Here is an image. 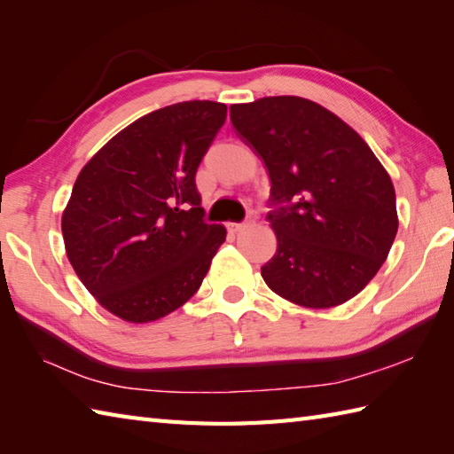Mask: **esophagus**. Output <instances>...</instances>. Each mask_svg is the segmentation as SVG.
<instances>
[{
	"label": "esophagus",
	"mask_w": 454,
	"mask_h": 454,
	"mask_svg": "<svg viewBox=\"0 0 454 454\" xmlns=\"http://www.w3.org/2000/svg\"><path fill=\"white\" fill-rule=\"evenodd\" d=\"M247 226H252V220L249 222H239V224H228V230H232V232H242Z\"/></svg>",
	"instance_id": "obj_1"
}]
</instances>
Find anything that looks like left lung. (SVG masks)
Returning a JSON list of instances; mask_svg holds the SVG:
<instances>
[{
	"mask_svg": "<svg viewBox=\"0 0 454 454\" xmlns=\"http://www.w3.org/2000/svg\"><path fill=\"white\" fill-rule=\"evenodd\" d=\"M230 121L271 179L273 293L304 308L340 306L372 281L398 232L392 179L337 114L294 95L230 105Z\"/></svg>",
	"mask_w": 454,
	"mask_h": 454,
	"instance_id": "8db88e82",
	"label": "left lung"
}]
</instances>
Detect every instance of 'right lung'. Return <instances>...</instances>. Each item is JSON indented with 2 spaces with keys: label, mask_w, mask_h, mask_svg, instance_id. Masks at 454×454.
Wrapping results in <instances>:
<instances>
[{
  "label": "right lung",
  "mask_w": 454,
  "mask_h": 454,
  "mask_svg": "<svg viewBox=\"0 0 454 454\" xmlns=\"http://www.w3.org/2000/svg\"><path fill=\"white\" fill-rule=\"evenodd\" d=\"M226 105L144 114L82 168L62 212L66 255L105 310L150 324L199 291L226 228L202 222L195 173Z\"/></svg>",
  "instance_id": "obj_1"
}]
</instances>
